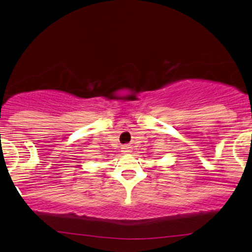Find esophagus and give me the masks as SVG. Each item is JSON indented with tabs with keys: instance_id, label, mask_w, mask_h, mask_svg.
I'll use <instances>...</instances> for the list:
<instances>
[{
	"instance_id": "esophagus-1",
	"label": "esophagus",
	"mask_w": 252,
	"mask_h": 252,
	"mask_svg": "<svg viewBox=\"0 0 252 252\" xmlns=\"http://www.w3.org/2000/svg\"><path fill=\"white\" fill-rule=\"evenodd\" d=\"M123 152L125 153V154H128V153H130V146L129 145L123 146Z\"/></svg>"
}]
</instances>
